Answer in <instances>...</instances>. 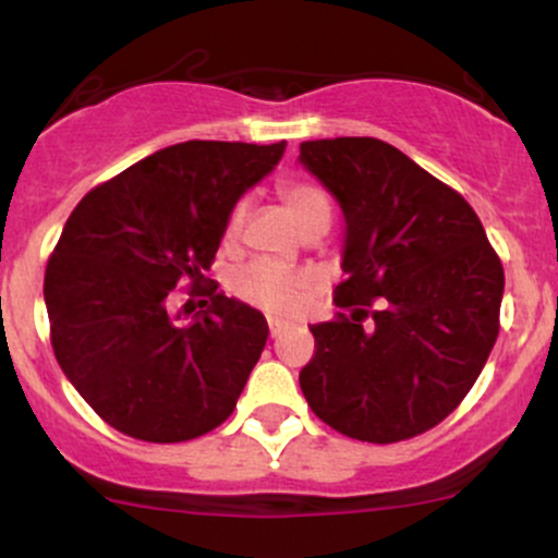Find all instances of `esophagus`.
<instances>
[{
    "label": "esophagus",
    "mask_w": 558,
    "mask_h": 558,
    "mask_svg": "<svg viewBox=\"0 0 558 558\" xmlns=\"http://www.w3.org/2000/svg\"><path fill=\"white\" fill-rule=\"evenodd\" d=\"M278 333H280V324L269 318V337H278Z\"/></svg>",
    "instance_id": "34e87169"
}]
</instances>
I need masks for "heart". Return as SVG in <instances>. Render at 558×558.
Here are the masks:
<instances>
[{
  "mask_svg": "<svg viewBox=\"0 0 558 558\" xmlns=\"http://www.w3.org/2000/svg\"><path fill=\"white\" fill-rule=\"evenodd\" d=\"M280 197L302 232L313 225L328 227L331 201H328L324 186L310 184V181H286L280 184ZM240 221H243V205H234L230 221H227V238L240 230ZM304 289H307V278L302 272L267 259L245 264L232 278V291L243 302L262 307L269 315H280V318L296 313Z\"/></svg>",
  "mask_w": 558,
  "mask_h": 558,
  "instance_id": "obj_1",
  "label": "heart"
}]
</instances>
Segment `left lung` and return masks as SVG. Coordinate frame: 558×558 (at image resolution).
Instances as JSON below:
<instances>
[{"mask_svg":"<svg viewBox=\"0 0 558 558\" xmlns=\"http://www.w3.org/2000/svg\"><path fill=\"white\" fill-rule=\"evenodd\" d=\"M299 162L344 216L337 320L310 326L299 372L310 409L368 444L414 438L449 417L500 331L506 272L476 210L379 138H320Z\"/></svg>","mask_w":558,"mask_h":558,"instance_id":"obj_1","label":"left lung"}]
</instances>
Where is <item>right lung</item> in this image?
Wrapping results in <instances>:
<instances>
[{
  "instance_id": "obj_1",
  "label": "right lung",
  "mask_w": 558,
  "mask_h": 558,
  "mask_svg": "<svg viewBox=\"0 0 558 558\" xmlns=\"http://www.w3.org/2000/svg\"><path fill=\"white\" fill-rule=\"evenodd\" d=\"M283 151L286 141L166 146L87 192L69 216L45 269L50 342L69 383L125 436L190 441L232 414L269 328L203 272L232 208ZM186 279L206 299L181 325L170 299Z\"/></svg>"
}]
</instances>
